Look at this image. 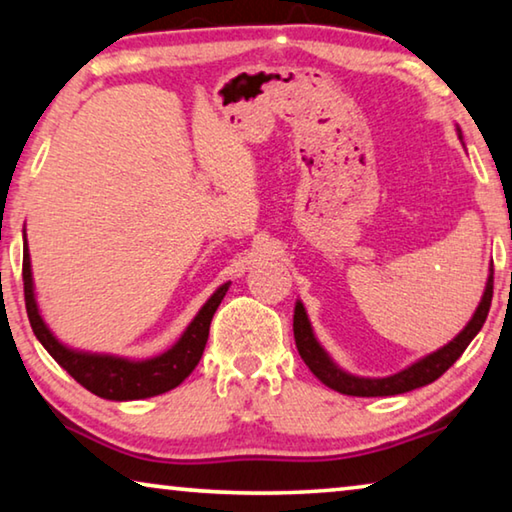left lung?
I'll return each instance as SVG.
<instances>
[{
	"mask_svg": "<svg viewBox=\"0 0 512 512\" xmlns=\"http://www.w3.org/2000/svg\"><path fill=\"white\" fill-rule=\"evenodd\" d=\"M492 288H494V270H490V277H487V286L483 293V300L478 304L474 318L469 320V325L462 329V332L453 338L451 343L439 348L432 355L423 357L416 364L407 366L405 371L389 377H355L345 373L338 368L332 359L327 357V352L320 348V343L313 336L311 322L306 318V311L302 302L295 306L293 316V332H295V345L304 364L309 366V371L318 377V380L325 384V387L334 389L338 393H345V396H361V398H373V396H398V393H407L412 389L426 387V384L435 382L437 377H442L448 368H451L462 352L467 350L478 332H481L483 322L487 318V311H490L492 304Z\"/></svg>",
	"mask_w": 512,
	"mask_h": 512,
	"instance_id": "left-lung-1",
	"label": "left lung"
}]
</instances>
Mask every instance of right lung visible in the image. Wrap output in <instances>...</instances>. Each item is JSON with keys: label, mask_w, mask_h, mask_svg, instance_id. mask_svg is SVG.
<instances>
[{"label": "right lung", "mask_w": 512, "mask_h": 512, "mask_svg": "<svg viewBox=\"0 0 512 512\" xmlns=\"http://www.w3.org/2000/svg\"><path fill=\"white\" fill-rule=\"evenodd\" d=\"M22 281H25V304L27 316L31 322V329L43 348L50 352L54 361L61 368L75 377L84 389L96 393L100 398L107 400H137V398H151L160 396L164 391H171L178 387L180 382L190 375L206 348L210 322L215 316L217 306L222 304L229 283L217 288V293L203 304V309L196 313V318L180 336V341L174 348L164 352L160 357L146 359V361H130L119 357L107 355H86V352L68 350L61 345L57 338L52 336L50 329L38 313V306L34 300V283H31V265H29V249L25 240V249H22Z\"/></svg>", "instance_id": "1"}]
</instances>
